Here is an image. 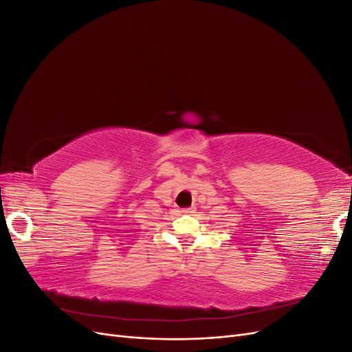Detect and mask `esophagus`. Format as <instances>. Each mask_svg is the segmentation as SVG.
I'll list each match as a JSON object with an SVG mask.
<instances>
[{"label": "esophagus", "instance_id": "34e87169", "mask_svg": "<svg viewBox=\"0 0 352 352\" xmlns=\"http://www.w3.org/2000/svg\"><path fill=\"white\" fill-rule=\"evenodd\" d=\"M179 212H182V214H190V212H194V208H182L179 210Z\"/></svg>", "mask_w": 352, "mask_h": 352}]
</instances>
